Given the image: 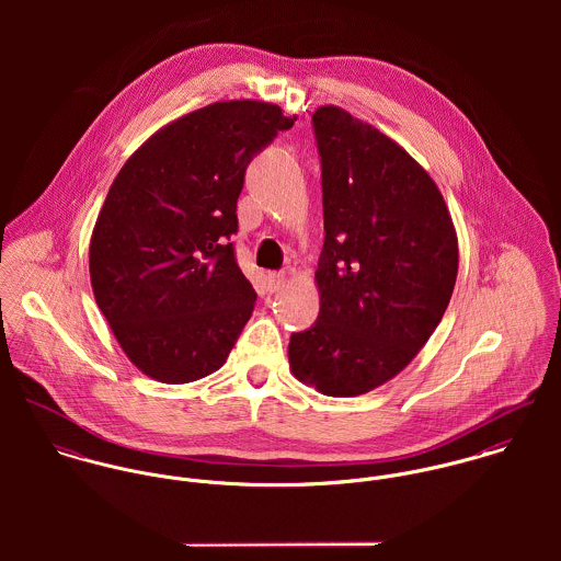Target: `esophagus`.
I'll return each instance as SVG.
<instances>
[{
	"instance_id": "esophagus-1",
	"label": "esophagus",
	"mask_w": 561,
	"mask_h": 561,
	"mask_svg": "<svg viewBox=\"0 0 561 561\" xmlns=\"http://www.w3.org/2000/svg\"><path fill=\"white\" fill-rule=\"evenodd\" d=\"M267 283H270L272 291H280L285 287V283H287V276L280 274V272H272V274H267Z\"/></svg>"
}]
</instances>
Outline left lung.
<instances>
[{
  "label": "left lung",
  "mask_w": 561,
  "mask_h": 561,
  "mask_svg": "<svg viewBox=\"0 0 561 561\" xmlns=\"http://www.w3.org/2000/svg\"><path fill=\"white\" fill-rule=\"evenodd\" d=\"M321 158L320 318L289 339V369L330 398H356L419 354L451 300L458 236L425 168L336 105L313 114Z\"/></svg>",
  "instance_id": "left-lung-1"
}]
</instances>
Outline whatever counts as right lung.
<instances>
[{
  "instance_id": "obj_1",
  "label": "right lung",
  "mask_w": 561,
  "mask_h": 561,
  "mask_svg": "<svg viewBox=\"0 0 561 561\" xmlns=\"http://www.w3.org/2000/svg\"><path fill=\"white\" fill-rule=\"evenodd\" d=\"M294 121L267 101L209 103L158 129L110 185L90 238V285L145 376L185 385L227 363L256 302L229 241L243 172Z\"/></svg>"
}]
</instances>
